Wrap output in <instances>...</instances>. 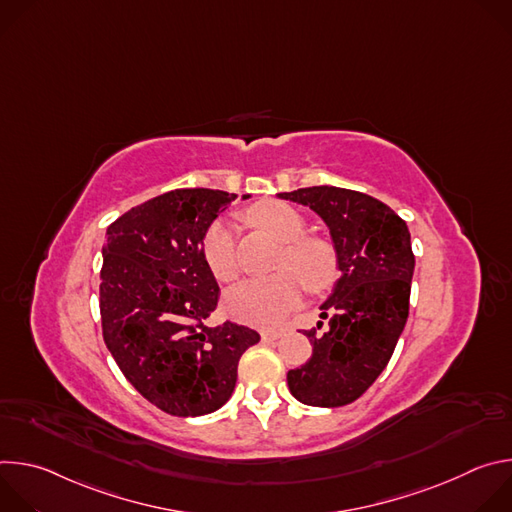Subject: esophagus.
<instances>
[{"instance_id":"34e87169","label":"esophagus","mask_w":512,"mask_h":512,"mask_svg":"<svg viewBox=\"0 0 512 512\" xmlns=\"http://www.w3.org/2000/svg\"><path fill=\"white\" fill-rule=\"evenodd\" d=\"M279 336H281L279 330H263V332H261V340H263V342H273V340H277Z\"/></svg>"}]
</instances>
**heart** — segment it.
<instances>
[{"mask_svg":"<svg viewBox=\"0 0 512 512\" xmlns=\"http://www.w3.org/2000/svg\"><path fill=\"white\" fill-rule=\"evenodd\" d=\"M249 221L285 243L279 257V273L271 277L247 279L225 296L227 312L247 324L271 328L294 310L304 294V281L312 291L324 289L334 281L336 261L332 249L314 237H302L306 231L304 216L285 202L267 200L255 204ZM202 255L221 281H233L241 273L235 231L229 223H214L202 239Z\"/></svg>","mask_w":512,"mask_h":512,"instance_id":"obj_1","label":"heart"}]
</instances>
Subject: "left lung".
Instances as JSON below:
<instances>
[{"label":"left lung","mask_w":512,"mask_h":512,"mask_svg":"<svg viewBox=\"0 0 512 512\" xmlns=\"http://www.w3.org/2000/svg\"><path fill=\"white\" fill-rule=\"evenodd\" d=\"M277 196L322 218L340 269L320 306L326 322L304 330L312 356L287 373V385L304 405L342 407L377 381L405 328L415 267L411 235L395 210L356 190L312 186Z\"/></svg>","instance_id":"1"}]
</instances>
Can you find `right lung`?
<instances>
[{
	"mask_svg": "<svg viewBox=\"0 0 512 512\" xmlns=\"http://www.w3.org/2000/svg\"><path fill=\"white\" fill-rule=\"evenodd\" d=\"M237 194L180 188L143 202L107 229L99 285L103 338L125 379L158 409L198 417L235 391L247 326H206L218 283L202 239ZM249 194L243 196V200Z\"/></svg>",
	"mask_w": 512,
	"mask_h": 512,
	"instance_id": "add662e5",
	"label": "right lung"
}]
</instances>
